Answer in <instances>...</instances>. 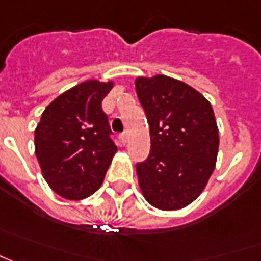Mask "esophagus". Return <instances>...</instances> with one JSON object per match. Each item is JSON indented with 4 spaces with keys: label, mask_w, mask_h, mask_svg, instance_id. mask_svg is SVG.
<instances>
[{
    "label": "esophagus",
    "mask_w": 261,
    "mask_h": 261,
    "mask_svg": "<svg viewBox=\"0 0 261 261\" xmlns=\"http://www.w3.org/2000/svg\"><path fill=\"white\" fill-rule=\"evenodd\" d=\"M119 138H120V141H122V143H126L127 134H126V132H123V134H120V136H119Z\"/></svg>",
    "instance_id": "esophagus-1"
}]
</instances>
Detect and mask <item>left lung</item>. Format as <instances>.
Masks as SVG:
<instances>
[{"label": "left lung", "instance_id": "left-lung-1", "mask_svg": "<svg viewBox=\"0 0 261 261\" xmlns=\"http://www.w3.org/2000/svg\"><path fill=\"white\" fill-rule=\"evenodd\" d=\"M136 94L151 134V151L136 164L145 200L179 210L205 188L218 153V127L207 99L184 82L158 74L138 77Z\"/></svg>", "mask_w": 261, "mask_h": 261}]
</instances>
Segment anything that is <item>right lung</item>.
Returning <instances> with one entry per match:
<instances>
[{"label":"right lung","mask_w":261,"mask_h":261,"mask_svg":"<svg viewBox=\"0 0 261 261\" xmlns=\"http://www.w3.org/2000/svg\"><path fill=\"white\" fill-rule=\"evenodd\" d=\"M113 83L89 80L56 97L34 132L44 179L66 200L90 197L102 185L118 148L102 100Z\"/></svg>","instance_id":"1"}]
</instances>
